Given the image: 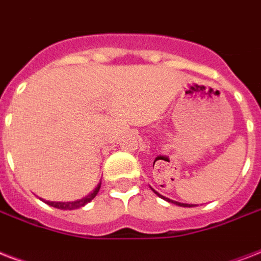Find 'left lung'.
<instances>
[{
  "label": "left lung",
  "mask_w": 261,
  "mask_h": 261,
  "mask_svg": "<svg viewBox=\"0 0 261 261\" xmlns=\"http://www.w3.org/2000/svg\"><path fill=\"white\" fill-rule=\"evenodd\" d=\"M153 191V189H152ZM155 192V195H158L161 199L163 200H166V201H169V203H173V204H177V205H179V207H193V204H185V203H179V201H174V200H170V199H167V197H165V196H162L161 193H158L156 191H153Z\"/></svg>",
  "instance_id": "1"
}]
</instances>
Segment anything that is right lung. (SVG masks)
I'll return each instance as SVG.
<instances>
[{
    "mask_svg": "<svg viewBox=\"0 0 261 261\" xmlns=\"http://www.w3.org/2000/svg\"><path fill=\"white\" fill-rule=\"evenodd\" d=\"M99 189H100V184H98V187L95 188L90 195L86 196V197H83V199L80 200H76V201H48V200H43L46 204H48V205H51V207L54 208H58V210H76V208H82L84 207L87 203H90L91 200L98 195Z\"/></svg>",
    "mask_w": 261,
    "mask_h": 261,
    "instance_id": "1",
    "label": "right lung"
}]
</instances>
